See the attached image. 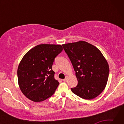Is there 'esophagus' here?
I'll return each instance as SVG.
<instances>
[{
	"instance_id": "1",
	"label": "esophagus",
	"mask_w": 124,
	"mask_h": 124,
	"mask_svg": "<svg viewBox=\"0 0 124 124\" xmlns=\"http://www.w3.org/2000/svg\"><path fill=\"white\" fill-rule=\"evenodd\" d=\"M67 80H68V77L66 76V78H65V79H63V81H64V82H67Z\"/></svg>"
}]
</instances>
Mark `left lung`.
Segmentation results:
<instances>
[{"mask_svg":"<svg viewBox=\"0 0 124 124\" xmlns=\"http://www.w3.org/2000/svg\"><path fill=\"white\" fill-rule=\"evenodd\" d=\"M78 79L72 91L79 97L92 100L102 93L107 83L109 68L99 50L84 41L63 44Z\"/></svg>","mask_w":124,"mask_h":124,"instance_id":"left-lung-1","label":"left lung"}]
</instances>
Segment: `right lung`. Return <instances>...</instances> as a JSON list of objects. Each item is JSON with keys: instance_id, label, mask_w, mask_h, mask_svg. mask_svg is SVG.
<instances>
[{"instance_id": "obj_1", "label": "right lung", "mask_w": 124, "mask_h": 124, "mask_svg": "<svg viewBox=\"0 0 124 124\" xmlns=\"http://www.w3.org/2000/svg\"><path fill=\"white\" fill-rule=\"evenodd\" d=\"M63 50L61 45L40 44L25 54L17 70L18 85L23 94L32 101H43L53 95L59 83L52 67Z\"/></svg>"}]
</instances>
